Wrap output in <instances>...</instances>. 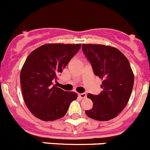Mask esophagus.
Returning a JSON list of instances; mask_svg holds the SVG:
<instances>
[{"label": "esophagus", "mask_w": 150, "mask_h": 150, "mask_svg": "<svg viewBox=\"0 0 150 150\" xmlns=\"http://www.w3.org/2000/svg\"><path fill=\"white\" fill-rule=\"evenodd\" d=\"M78 95H79L81 98H86L87 97V95L86 93H79Z\"/></svg>", "instance_id": "1"}]
</instances>
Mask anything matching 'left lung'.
Returning <instances> with one entry per match:
<instances>
[{"mask_svg": "<svg viewBox=\"0 0 150 150\" xmlns=\"http://www.w3.org/2000/svg\"><path fill=\"white\" fill-rule=\"evenodd\" d=\"M82 49L94 74L103 80V91L99 95H87L93 101V107L86 113L98 121L112 120L122 111L132 95L134 76L129 62L112 46L83 44Z\"/></svg>", "mask_w": 150, "mask_h": 150, "instance_id": "obj_1", "label": "left lung"}]
</instances>
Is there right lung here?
I'll return each instance as SVG.
<instances>
[{
    "label": "right lung",
    "mask_w": 150,
    "mask_h": 150,
    "mask_svg": "<svg viewBox=\"0 0 150 150\" xmlns=\"http://www.w3.org/2000/svg\"><path fill=\"white\" fill-rule=\"evenodd\" d=\"M80 47L81 44L48 43L28 56L21 70V87L25 103L35 117L43 121L61 119L76 99V93L64 91L52 81Z\"/></svg>",
    "instance_id": "obj_1"
}]
</instances>
